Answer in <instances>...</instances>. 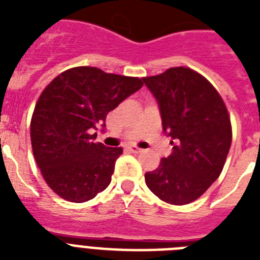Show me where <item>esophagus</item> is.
Wrapping results in <instances>:
<instances>
[{"label": "esophagus", "instance_id": "obj_1", "mask_svg": "<svg viewBox=\"0 0 260 260\" xmlns=\"http://www.w3.org/2000/svg\"><path fill=\"white\" fill-rule=\"evenodd\" d=\"M128 148H129V151H132L134 154H139V152H142L143 151L142 148H139V147H136V146H129Z\"/></svg>", "mask_w": 260, "mask_h": 260}]
</instances>
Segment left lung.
<instances>
[{
    "mask_svg": "<svg viewBox=\"0 0 260 260\" xmlns=\"http://www.w3.org/2000/svg\"><path fill=\"white\" fill-rule=\"evenodd\" d=\"M158 102L173 152L146 173L148 189L171 205L201 197L221 174L232 142L226 106L213 85L189 67L143 78Z\"/></svg>",
    "mask_w": 260,
    "mask_h": 260,
    "instance_id": "1",
    "label": "left lung"
}]
</instances>
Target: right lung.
<instances>
[{
    "instance_id": "obj_1",
    "label": "right lung",
    "mask_w": 260,
    "mask_h": 260,
    "mask_svg": "<svg viewBox=\"0 0 260 260\" xmlns=\"http://www.w3.org/2000/svg\"><path fill=\"white\" fill-rule=\"evenodd\" d=\"M143 86V79L97 67L63 71L43 90L30 120L32 151L47 185L70 202H86L112 181L121 147L94 143L106 114Z\"/></svg>"
}]
</instances>
